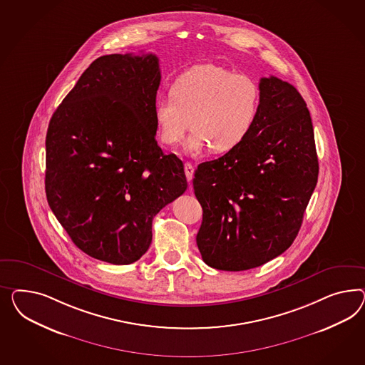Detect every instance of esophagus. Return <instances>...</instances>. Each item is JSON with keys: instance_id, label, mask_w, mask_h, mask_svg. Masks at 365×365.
Wrapping results in <instances>:
<instances>
[{"instance_id": "1", "label": "esophagus", "mask_w": 365, "mask_h": 365, "mask_svg": "<svg viewBox=\"0 0 365 365\" xmlns=\"http://www.w3.org/2000/svg\"><path fill=\"white\" fill-rule=\"evenodd\" d=\"M194 166L187 162V163H185V173H186V177H187L188 182H191L192 180V178H194Z\"/></svg>"}]
</instances>
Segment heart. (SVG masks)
<instances>
[{
    "label": "heart",
    "instance_id": "obj_1",
    "mask_svg": "<svg viewBox=\"0 0 365 365\" xmlns=\"http://www.w3.org/2000/svg\"><path fill=\"white\" fill-rule=\"evenodd\" d=\"M260 110V89L247 74L214 63L195 65L183 71L171 85L170 96L154 105L158 138L166 146L185 143L188 154L212 148L230 153L251 134Z\"/></svg>",
    "mask_w": 365,
    "mask_h": 365
}]
</instances>
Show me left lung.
Here are the masks:
<instances>
[{"label":"left lung","instance_id":"8db88e82","mask_svg":"<svg viewBox=\"0 0 365 365\" xmlns=\"http://www.w3.org/2000/svg\"><path fill=\"white\" fill-rule=\"evenodd\" d=\"M257 123L239 148L200 163L192 180L203 220V262L245 271L282 255L297 237L319 162L306 101L288 82L260 79Z\"/></svg>","mask_w":365,"mask_h":365}]
</instances>
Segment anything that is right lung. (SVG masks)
I'll use <instances>...</instances> for the list:
<instances>
[{"label":"right lung","instance_id":"add662e5","mask_svg":"<svg viewBox=\"0 0 365 365\" xmlns=\"http://www.w3.org/2000/svg\"><path fill=\"white\" fill-rule=\"evenodd\" d=\"M155 54L96 59L50 119L45 191L73 243L111 264L137 262L158 212L187 180L175 154L158 146Z\"/></svg>","mask_w":365,"mask_h":365}]
</instances>
